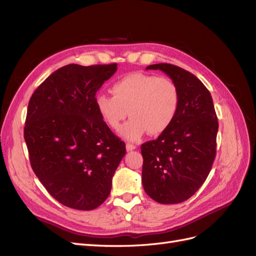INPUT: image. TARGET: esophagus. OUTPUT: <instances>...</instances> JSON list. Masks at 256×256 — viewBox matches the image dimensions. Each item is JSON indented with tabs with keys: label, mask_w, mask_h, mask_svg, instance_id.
<instances>
[{
	"label": "esophagus",
	"mask_w": 256,
	"mask_h": 256,
	"mask_svg": "<svg viewBox=\"0 0 256 256\" xmlns=\"http://www.w3.org/2000/svg\"><path fill=\"white\" fill-rule=\"evenodd\" d=\"M136 146L134 145V144H130V143L126 144V150H127V152H131V150H136Z\"/></svg>",
	"instance_id": "esophagus-1"
}]
</instances>
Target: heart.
Here are the masks:
<instances>
[{
    "label": "heart",
    "instance_id": "obj_1",
    "mask_svg": "<svg viewBox=\"0 0 256 256\" xmlns=\"http://www.w3.org/2000/svg\"><path fill=\"white\" fill-rule=\"evenodd\" d=\"M113 96L98 94L95 99L100 118L118 131L129 115L120 134L128 141H138L148 132L159 136L172 125L180 108V90L166 76L132 72L115 81Z\"/></svg>",
    "mask_w": 256,
    "mask_h": 256
}]
</instances>
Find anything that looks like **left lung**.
<instances>
[{
  "label": "left lung",
  "mask_w": 256,
  "mask_h": 256,
  "mask_svg": "<svg viewBox=\"0 0 256 256\" xmlns=\"http://www.w3.org/2000/svg\"><path fill=\"white\" fill-rule=\"evenodd\" d=\"M146 69L166 74L177 85L180 99L172 125L156 140L141 146L142 184L158 203H182L194 194L210 172L218 118L210 92L194 74L166 63Z\"/></svg>",
  "instance_id": "1"
}]
</instances>
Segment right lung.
Instances as JSON below:
<instances>
[{"label":"right lung","mask_w":256,"mask_h":256,"mask_svg":"<svg viewBox=\"0 0 256 256\" xmlns=\"http://www.w3.org/2000/svg\"><path fill=\"white\" fill-rule=\"evenodd\" d=\"M118 64H69L50 74L28 106L24 140L30 166L60 204L92 210L109 196L126 145L100 118L96 92Z\"/></svg>","instance_id":"obj_1"}]
</instances>
